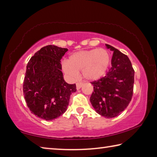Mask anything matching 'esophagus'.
<instances>
[{"label": "esophagus", "mask_w": 157, "mask_h": 157, "mask_svg": "<svg viewBox=\"0 0 157 157\" xmlns=\"http://www.w3.org/2000/svg\"><path fill=\"white\" fill-rule=\"evenodd\" d=\"M82 85H83V83H82V82H77V83H76L77 89H80Z\"/></svg>", "instance_id": "obj_1"}]
</instances>
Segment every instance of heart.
Listing matches in <instances>:
<instances>
[{"label": "heart", "instance_id": "1", "mask_svg": "<svg viewBox=\"0 0 157 157\" xmlns=\"http://www.w3.org/2000/svg\"><path fill=\"white\" fill-rule=\"evenodd\" d=\"M110 54L107 50L95 48L73 53L62 62V69L70 79H75L82 71L89 80L99 79L107 72L110 64Z\"/></svg>", "mask_w": 157, "mask_h": 157}]
</instances>
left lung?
I'll return each mask as SVG.
<instances>
[{"label": "left lung", "mask_w": 157, "mask_h": 157, "mask_svg": "<svg viewBox=\"0 0 157 157\" xmlns=\"http://www.w3.org/2000/svg\"><path fill=\"white\" fill-rule=\"evenodd\" d=\"M113 51L111 66L105 76L91 82L94 91L90 101L95 111L105 118H113L123 111L133 96L134 70L126 55L106 44Z\"/></svg>", "instance_id": "obj_1"}]
</instances>
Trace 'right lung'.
Wrapping results in <instances>:
<instances>
[{"mask_svg": "<svg viewBox=\"0 0 157 157\" xmlns=\"http://www.w3.org/2000/svg\"><path fill=\"white\" fill-rule=\"evenodd\" d=\"M67 48L44 46L30 58L23 80V94L29 109L46 121L58 118L67 109L75 84L64 81L60 60Z\"/></svg>", "mask_w": 157, "mask_h": 157, "instance_id": "obj_1", "label": "right lung"}]
</instances>
